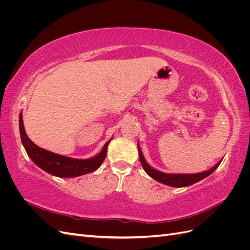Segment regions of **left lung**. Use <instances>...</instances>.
Wrapping results in <instances>:
<instances>
[{
    "mask_svg": "<svg viewBox=\"0 0 250 250\" xmlns=\"http://www.w3.org/2000/svg\"><path fill=\"white\" fill-rule=\"evenodd\" d=\"M138 149H139V157H140L141 165L148 175L150 177H152L153 179H155L156 181H158V183L164 184L169 187H174V188H184V187H188L193 184L198 183V181L210 175V174L219 167V165H220V163L222 162L221 160L220 162H218L214 167H211L210 169L200 173H193V174L165 173L154 169L153 167H151V166L146 162L145 157H144L143 152L141 151L139 143H138Z\"/></svg>",
    "mask_w": 250,
    "mask_h": 250,
    "instance_id": "left-lung-1",
    "label": "left lung"
}]
</instances>
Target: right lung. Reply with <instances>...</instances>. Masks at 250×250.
<instances>
[{"mask_svg":"<svg viewBox=\"0 0 250 250\" xmlns=\"http://www.w3.org/2000/svg\"><path fill=\"white\" fill-rule=\"evenodd\" d=\"M20 133L21 144L24 146L28 156L31 158L32 162L47 173L57 177L71 178L84 175L87 173L96 171L102 165L107 153L108 144L111 141H107L103 146L101 152L97 155L80 160V158H72L69 156L60 155L54 152H51L46 149H42L29 139L26 133L24 122H22V113H20Z\"/></svg>","mask_w":250,"mask_h":250,"instance_id":"add662e5","label":"right lung"}]
</instances>
